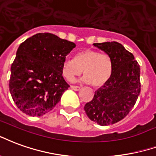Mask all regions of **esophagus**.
<instances>
[{"mask_svg": "<svg viewBox=\"0 0 156 156\" xmlns=\"http://www.w3.org/2000/svg\"><path fill=\"white\" fill-rule=\"evenodd\" d=\"M70 88L74 90H79L80 89V86H70Z\"/></svg>", "mask_w": 156, "mask_h": 156, "instance_id": "obj_1", "label": "esophagus"}]
</instances>
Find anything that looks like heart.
Returning <instances> with one entry per match:
<instances>
[{
    "instance_id": "b5f03b06",
    "label": "heart",
    "mask_w": 156,
    "mask_h": 156,
    "mask_svg": "<svg viewBox=\"0 0 156 156\" xmlns=\"http://www.w3.org/2000/svg\"><path fill=\"white\" fill-rule=\"evenodd\" d=\"M113 65L107 54L87 49L76 55L75 59H66L62 65V75L72 80L83 70V80L94 87L104 86L111 78Z\"/></svg>"
}]
</instances>
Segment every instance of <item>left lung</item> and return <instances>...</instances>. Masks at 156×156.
Returning a JSON list of instances; mask_svg holds the SVG:
<instances>
[{"label":"left lung","mask_w":156,"mask_h":156,"mask_svg":"<svg viewBox=\"0 0 156 156\" xmlns=\"http://www.w3.org/2000/svg\"><path fill=\"white\" fill-rule=\"evenodd\" d=\"M93 45L111 56L113 70L111 78L95 92L84 110L92 121L109 126L124 119L134 107L140 93V68L132 53L118 42Z\"/></svg>","instance_id":"8db88e82"}]
</instances>
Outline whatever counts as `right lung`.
Returning a JSON list of instances; mask_svg holds the SVG:
<instances>
[{
  "instance_id": "add662e5",
  "label": "right lung",
  "mask_w": 156,
  "mask_h": 156,
  "mask_svg": "<svg viewBox=\"0 0 156 156\" xmlns=\"http://www.w3.org/2000/svg\"><path fill=\"white\" fill-rule=\"evenodd\" d=\"M75 47L73 42L46 32L20 44L11 64L9 88L23 113L41 116L60 101L70 86L62 76V65Z\"/></svg>"
}]
</instances>
